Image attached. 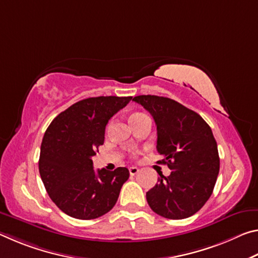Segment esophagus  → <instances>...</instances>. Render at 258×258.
<instances>
[{
	"instance_id": "obj_1",
	"label": "esophagus",
	"mask_w": 258,
	"mask_h": 258,
	"mask_svg": "<svg viewBox=\"0 0 258 258\" xmlns=\"http://www.w3.org/2000/svg\"><path fill=\"white\" fill-rule=\"evenodd\" d=\"M139 171H140V169L138 167H134V166H133V167H130V174H131V175H135V174L139 173Z\"/></svg>"
}]
</instances>
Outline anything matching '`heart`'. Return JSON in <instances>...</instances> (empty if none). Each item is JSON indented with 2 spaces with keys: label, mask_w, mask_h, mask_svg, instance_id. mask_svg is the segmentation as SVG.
<instances>
[{
  "label": "heart",
  "mask_w": 258,
  "mask_h": 258,
  "mask_svg": "<svg viewBox=\"0 0 258 258\" xmlns=\"http://www.w3.org/2000/svg\"><path fill=\"white\" fill-rule=\"evenodd\" d=\"M135 115H139V113H134V115H133V116H135ZM133 116H132V117H133Z\"/></svg>",
  "instance_id": "1"
}]
</instances>
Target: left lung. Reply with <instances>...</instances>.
Segmentation results:
<instances>
[{"label": "left lung", "instance_id": "1", "mask_svg": "<svg viewBox=\"0 0 258 258\" xmlns=\"http://www.w3.org/2000/svg\"><path fill=\"white\" fill-rule=\"evenodd\" d=\"M133 101L154 117L157 151L171 175L159 174L158 183L147 192V202L158 215L182 220L194 215L211 197L220 172L217 143L209 125L194 110L175 100L138 95Z\"/></svg>", "mask_w": 258, "mask_h": 258}]
</instances>
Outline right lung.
<instances>
[{"mask_svg":"<svg viewBox=\"0 0 258 258\" xmlns=\"http://www.w3.org/2000/svg\"><path fill=\"white\" fill-rule=\"evenodd\" d=\"M132 97L81 100L51 121L42 140L38 169L46 192L64 214L93 220L115 206L130 172L93 169L92 157L103 145L109 119Z\"/></svg>","mask_w":258,"mask_h":258,"instance_id":"add662e5","label":"right lung"}]
</instances>
